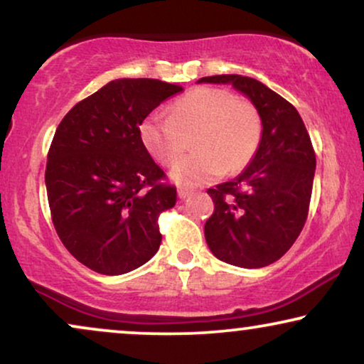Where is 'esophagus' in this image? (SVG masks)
Masks as SVG:
<instances>
[{
  "mask_svg": "<svg viewBox=\"0 0 364 364\" xmlns=\"http://www.w3.org/2000/svg\"><path fill=\"white\" fill-rule=\"evenodd\" d=\"M177 193H178V197H181V198H187V197L192 196V191H191V188L181 187V188H178Z\"/></svg>",
  "mask_w": 364,
  "mask_h": 364,
  "instance_id": "obj_1",
  "label": "esophagus"
}]
</instances>
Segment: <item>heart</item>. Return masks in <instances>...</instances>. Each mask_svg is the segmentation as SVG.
Masks as SVG:
<instances>
[{
    "label": "heart",
    "instance_id": "1",
    "mask_svg": "<svg viewBox=\"0 0 364 364\" xmlns=\"http://www.w3.org/2000/svg\"><path fill=\"white\" fill-rule=\"evenodd\" d=\"M191 136L193 152L172 168L178 183H205L222 172L248 166L262 139V121L250 102L225 89L200 86L176 99L168 116L152 112L139 124V139L157 162L168 166L182 156Z\"/></svg>",
    "mask_w": 364,
    "mask_h": 364
}]
</instances>
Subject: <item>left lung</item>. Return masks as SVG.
Segmentation results:
<instances>
[{
    "instance_id": "1",
    "label": "left lung",
    "mask_w": 364,
    "mask_h": 364,
    "mask_svg": "<svg viewBox=\"0 0 364 364\" xmlns=\"http://www.w3.org/2000/svg\"><path fill=\"white\" fill-rule=\"evenodd\" d=\"M197 82L232 84L250 99L262 121L260 146L250 164L207 191L215 205L203 227L207 245L230 265L267 267L290 250L306 222L316 167L310 136L296 109L257 79L222 74Z\"/></svg>"
}]
</instances>
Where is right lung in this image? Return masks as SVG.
<instances>
[{"label":"right lung","mask_w":364,"mask_h":364,"mask_svg":"<svg viewBox=\"0 0 364 364\" xmlns=\"http://www.w3.org/2000/svg\"><path fill=\"white\" fill-rule=\"evenodd\" d=\"M181 91L159 79H116L56 129L46 164L53 223L69 253L94 272H132L161 247L159 215L176 205L177 192L162 182L139 124Z\"/></svg>","instance_id":"add662e5"}]
</instances>
